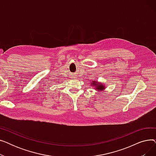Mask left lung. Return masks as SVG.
<instances>
[{"label": "left lung", "mask_w": 156, "mask_h": 156, "mask_svg": "<svg viewBox=\"0 0 156 156\" xmlns=\"http://www.w3.org/2000/svg\"><path fill=\"white\" fill-rule=\"evenodd\" d=\"M91 87H92L94 88H95V90L97 92H102L105 90V86L104 84H103L102 82H101V81H92L90 84Z\"/></svg>", "instance_id": "obj_1"}]
</instances>
